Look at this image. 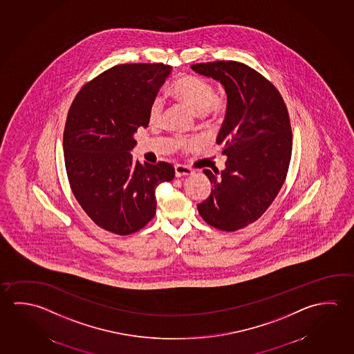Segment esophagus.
I'll use <instances>...</instances> for the list:
<instances>
[{"instance_id":"obj_1","label":"esophagus","mask_w":354,"mask_h":354,"mask_svg":"<svg viewBox=\"0 0 354 354\" xmlns=\"http://www.w3.org/2000/svg\"><path fill=\"white\" fill-rule=\"evenodd\" d=\"M194 173V170L192 168H189V167H185V165H175V175L179 178V176H186V175H192Z\"/></svg>"}]
</instances>
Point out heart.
<instances>
[{"label": "heart", "mask_w": 354, "mask_h": 354, "mask_svg": "<svg viewBox=\"0 0 354 354\" xmlns=\"http://www.w3.org/2000/svg\"><path fill=\"white\" fill-rule=\"evenodd\" d=\"M171 93L176 99L187 104L196 115L203 116L211 113L214 117L222 116L228 109V99L225 93H214V87L209 80L194 74L180 76L171 85ZM164 111V100L154 97L148 109L151 123H159ZM183 151H192L198 145V140H179Z\"/></svg>", "instance_id": "1"}]
</instances>
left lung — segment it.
<instances>
[{
  "instance_id": "8db88e82",
  "label": "left lung",
  "mask_w": 354,
  "mask_h": 354,
  "mask_svg": "<svg viewBox=\"0 0 354 354\" xmlns=\"http://www.w3.org/2000/svg\"><path fill=\"white\" fill-rule=\"evenodd\" d=\"M192 69L220 82L228 99L216 140L226 169L203 170L212 192L197 209L209 226L233 232L258 220L284 184L292 151L289 112L278 88L248 65L220 60Z\"/></svg>"
}]
</instances>
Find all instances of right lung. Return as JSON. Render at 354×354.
<instances>
[{
    "label": "right lung",
    "mask_w": 354,
    "mask_h": 354,
    "mask_svg": "<svg viewBox=\"0 0 354 354\" xmlns=\"http://www.w3.org/2000/svg\"><path fill=\"white\" fill-rule=\"evenodd\" d=\"M170 65L121 64L86 82L65 122V168L87 216L109 232L127 236L156 214V189L173 180L167 162H133L134 132L149 123L148 109Z\"/></svg>",
    "instance_id": "obj_1"
}]
</instances>
